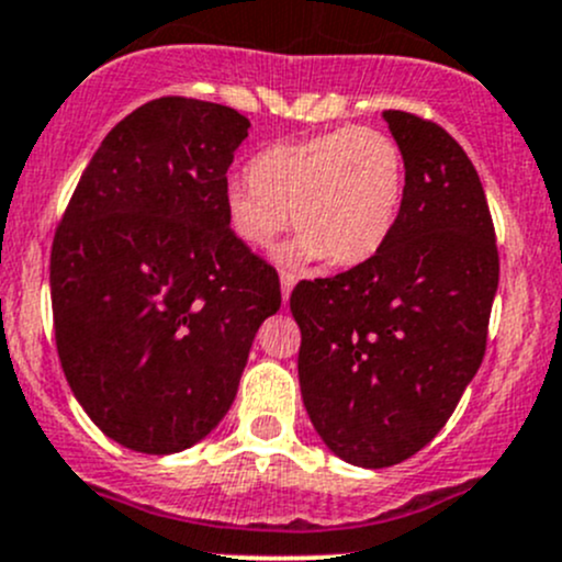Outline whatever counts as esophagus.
<instances>
[{"label": "esophagus", "mask_w": 562, "mask_h": 562, "mask_svg": "<svg viewBox=\"0 0 562 562\" xmlns=\"http://www.w3.org/2000/svg\"><path fill=\"white\" fill-rule=\"evenodd\" d=\"M299 277L293 274V271H280V285H282V302H288L291 299V291L293 285H296Z\"/></svg>", "instance_id": "1"}]
</instances>
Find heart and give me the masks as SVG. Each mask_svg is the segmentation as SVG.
Here are the masks:
<instances>
[{
	"label": "heart",
	"mask_w": 562,
	"mask_h": 562,
	"mask_svg": "<svg viewBox=\"0 0 562 562\" xmlns=\"http://www.w3.org/2000/svg\"><path fill=\"white\" fill-rule=\"evenodd\" d=\"M405 192V157L391 135L339 127L280 140L225 187L231 231L249 247H269L288 225L299 234L285 260L323 258L359 266L386 245Z\"/></svg>",
	"instance_id": "b5f03b06"
}]
</instances>
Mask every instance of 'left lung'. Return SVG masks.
I'll return each mask as SVG.
<instances>
[{
    "instance_id": "obj_1",
    "label": "left lung",
    "mask_w": 562,
    "mask_h": 562,
    "mask_svg": "<svg viewBox=\"0 0 562 562\" xmlns=\"http://www.w3.org/2000/svg\"><path fill=\"white\" fill-rule=\"evenodd\" d=\"M405 157V192L370 260L302 280L299 383L310 422L339 459L391 468L443 429L486 350L501 277L484 187L440 124L383 111Z\"/></svg>"
}]
</instances>
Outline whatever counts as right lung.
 <instances>
[{"label":"right lung","instance_id":"1","mask_svg":"<svg viewBox=\"0 0 562 562\" xmlns=\"http://www.w3.org/2000/svg\"><path fill=\"white\" fill-rule=\"evenodd\" d=\"M249 119L160 98L105 135L50 247L56 353L124 449L176 454L234 402L255 331L280 310L274 266L231 231L225 187Z\"/></svg>","mask_w":562,"mask_h":562}]
</instances>
